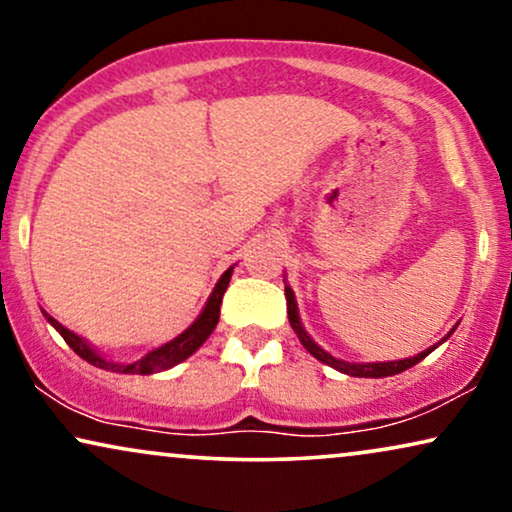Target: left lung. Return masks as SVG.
Segmentation results:
<instances>
[{"mask_svg": "<svg viewBox=\"0 0 512 512\" xmlns=\"http://www.w3.org/2000/svg\"><path fill=\"white\" fill-rule=\"evenodd\" d=\"M284 293H286V312H289V324H291L293 331H296L298 340L303 342V347L307 349V352H310L317 361L326 363V366H331V368H335V370H340V373L352 375V377H389V375H398V373H403V370H408V368H412V366H417L419 361L426 359V356H429V354L433 352V349H436L438 345H443V342H445L447 338H450V335L454 333V328H457V326H454L452 331L447 333L445 338L438 342V345H433V347H429V349H424V352H419L417 356H410V359H401V361H377V363H354V361L338 359V356L328 354L326 349H321V347L317 345V342H314V340L310 338V335H307L305 326H303V321H300L296 296H293V289H291L289 284L284 286Z\"/></svg>", "mask_w": 512, "mask_h": 512, "instance_id": "obj_1", "label": "left lung"}]
</instances>
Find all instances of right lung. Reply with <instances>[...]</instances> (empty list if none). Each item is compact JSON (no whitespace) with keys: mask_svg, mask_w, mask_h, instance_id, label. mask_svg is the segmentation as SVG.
Returning a JSON list of instances; mask_svg holds the SVG:
<instances>
[{"mask_svg":"<svg viewBox=\"0 0 512 512\" xmlns=\"http://www.w3.org/2000/svg\"><path fill=\"white\" fill-rule=\"evenodd\" d=\"M233 268H235V265H230V268L223 272L221 279L214 286V291L209 293L207 303H205V307H202V312L198 314V319H195L193 324L188 326L184 333H179L177 338H172L170 342H165V345L151 349V352H146L142 359H137V361H114V359H107V356L100 354V349H95L88 340H83L81 335H76L74 331H69V328L62 326L58 319H53L51 314H46L44 310H41V312H44V317L48 319V324H51L55 331H58L62 338H65L67 345L72 347L74 352L79 354L83 361H88L90 366L109 370V373L153 375V373H160V370L174 368L181 361H186L188 356L198 352V349L202 347V342H205L209 335H212L216 324H219L221 298H223V293H226V289H228V282H230V275H233Z\"/></svg>","mask_w":512,"mask_h":512,"instance_id":"add662e5","label":"right lung"}]
</instances>
